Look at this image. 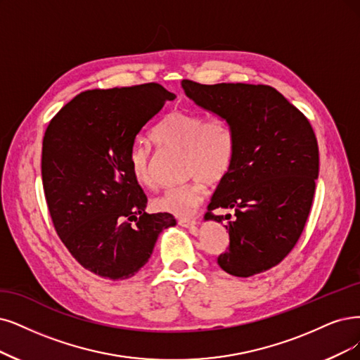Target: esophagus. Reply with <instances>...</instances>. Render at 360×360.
Returning <instances> with one entry per match:
<instances>
[{"label":"esophagus","instance_id":"esophagus-1","mask_svg":"<svg viewBox=\"0 0 360 360\" xmlns=\"http://www.w3.org/2000/svg\"><path fill=\"white\" fill-rule=\"evenodd\" d=\"M178 224L181 225V227H185V229H191V230H197V221L195 219H190V218H181L178 221Z\"/></svg>","mask_w":360,"mask_h":360}]
</instances>
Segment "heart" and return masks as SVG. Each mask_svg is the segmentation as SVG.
Returning <instances> with one entry per match:
<instances>
[{
    "label": "heart",
    "instance_id": "1",
    "mask_svg": "<svg viewBox=\"0 0 360 360\" xmlns=\"http://www.w3.org/2000/svg\"><path fill=\"white\" fill-rule=\"evenodd\" d=\"M153 141L166 148L184 151L187 184L165 190L153 200V206L175 217H188L205 195V181L217 184L227 176L236 154V135L227 118H205L190 110H173L153 130ZM129 167L133 178L145 187L154 184L150 167V151L142 143L131 146Z\"/></svg>",
    "mask_w": 360,
    "mask_h": 360
}]
</instances>
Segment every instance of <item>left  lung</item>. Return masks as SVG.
<instances>
[{
    "instance_id": "1",
    "label": "left lung",
    "mask_w": 360,
    "mask_h": 360,
    "mask_svg": "<svg viewBox=\"0 0 360 360\" xmlns=\"http://www.w3.org/2000/svg\"><path fill=\"white\" fill-rule=\"evenodd\" d=\"M181 86L197 106L227 118L236 135L231 169L207 207L234 209V219L225 215L230 248L219 267L237 277L269 270L297 245L310 214L319 150L309 120L270 86L190 79Z\"/></svg>"
}]
</instances>
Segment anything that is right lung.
<instances>
[{
    "label": "right lung",
    "mask_w": 360,
    "mask_h": 360,
    "mask_svg": "<svg viewBox=\"0 0 360 360\" xmlns=\"http://www.w3.org/2000/svg\"><path fill=\"white\" fill-rule=\"evenodd\" d=\"M176 96L155 83L79 93L53 117L41 175L56 233L83 267L110 281L135 276L170 214H146L129 153L138 133Z\"/></svg>",
    "instance_id": "right-lung-1"
}]
</instances>
